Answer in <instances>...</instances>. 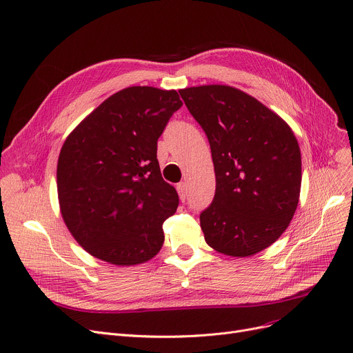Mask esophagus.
Returning a JSON list of instances; mask_svg holds the SVG:
<instances>
[{"label":"esophagus","instance_id":"obj_1","mask_svg":"<svg viewBox=\"0 0 353 353\" xmlns=\"http://www.w3.org/2000/svg\"><path fill=\"white\" fill-rule=\"evenodd\" d=\"M177 192L181 201H186V196H188V183L186 181H181L177 185Z\"/></svg>","mask_w":353,"mask_h":353}]
</instances>
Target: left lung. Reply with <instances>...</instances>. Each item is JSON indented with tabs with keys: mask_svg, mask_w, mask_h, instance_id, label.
I'll return each instance as SVG.
<instances>
[{
	"mask_svg": "<svg viewBox=\"0 0 353 353\" xmlns=\"http://www.w3.org/2000/svg\"><path fill=\"white\" fill-rule=\"evenodd\" d=\"M210 144L216 177L201 213L205 241L229 256H252L293 219L301 189V154L293 130L264 103L228 85L179 90Z\"/></svg>",
	"mask_w": 353,
	"mask_h": 353,
	"instance_id": "left-lung-1",
	"label": "left lung"
}]
</instances>
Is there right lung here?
I'll use <instances>...</instances> for the list:
<instances>
[{"mask_svg": "<svg viewBox=\"0 0 353 353\" xmlns=\"http://www.w3.org/2000/svg\"><path fill=\"white\" fill-rule=\"evenodd\" d=\"M181 105L174 89L130 86L68 135L57 160L59 206L92 256L130 267L160 252L179 194L163 180L157 140Z\"/></svg>", "mask_w": 353, "mask_h": 353, "instance_id": "add662e5", "label": "right lung"}]
</instances>
